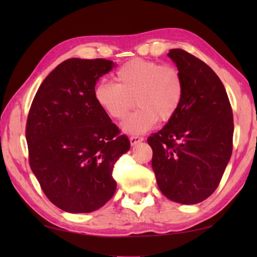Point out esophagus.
Returning a JSON list of instances; mask_svg holds the SVG:
<instances>
[{
  "label": "esophagus",
  "instance_id": "34e87169",
  "mask_svg": "<svg viewBox=\"0 0 257 257\" xmlns=\"http://www.w3.org/2000/svg\"><path fill=\"white\" fill-rule=\"evenodd\" d=\"M129 139H130V144H132V145H136V144H138V143H141V142L144 141V138L141 137V136H137V135H135V136H132Z\"/></svg>",
  "mask_w": 257,
  "mask_h": 257
}]
</instances>
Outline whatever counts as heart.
<instances>
[{
  "mask_svg": "<svg viewBox=\"0 0 257 257\" xmlns=\"http://www.w3.org/2000/svg\"><path fill=\"white\" fill-rule=\"evenodd\" d=\"M114 82L101 81L95 87L96 103L108 116L123 120L135 103L139 106L124 121L127 134H143L160 120L168 122L177 114L185 94L179 69L171 64L134 59L115 72Z\"/></svg>",
  "mask_w": 257,
  "mask_h": 257,
  "instance_id": "heart-1",
  "label": "heart"
}]
</instances>
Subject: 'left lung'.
Returning <instances> with one entry per match:
<instances>
[{"mask_svg":"<svg viewBox=\"0 0 257 257\" xmlns=\"http://www.w3.org/2000/svg\"><path fill=\"white\" fill-rule=\"evenodd\" d=\"M184 79L177 114L147 143L165 197L197 204L214 193L231 158L233 115L225 88L205 62L180 49L169 51Z\"/></svg>","mask_w":257,"mask_h":257,"instance_id":"1","label":"left lung"}]
</instances>
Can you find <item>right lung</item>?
Wrapping results in <instances>:
<instances>
[{
  "label": "right lung",
  "mask_w": 257,
  "mask_h": 257,
  "mask_svg": "<svg viewBox=\"0 0 257 257\" xmlns=\"http://www.w3.org/2000/svg\"><path fill=\"white\" fill-rule=\"evenodd\" d=\"M114 66L104 59L63 61L42 82L30 106V168L46 197L69 213L93 212L113 196V168L130 150L128 137L94 96L99 77Z\"/></svg>",
  "instance_id": "add662e5"
}]
</instances>
